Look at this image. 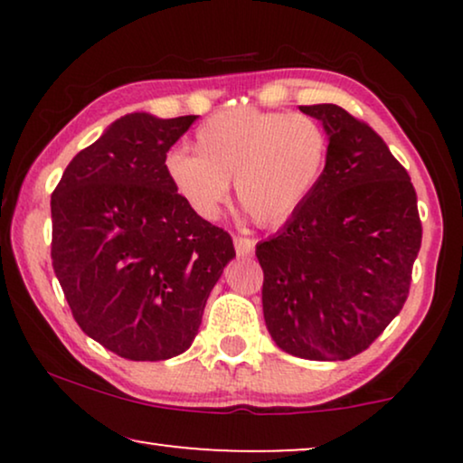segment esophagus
I'll return each instance as SVG.
<instances>
[{
    "mask_svg": "<svg viewBox=\"0 0 463 463\" xmlns=\"http://www.w3.org/2000/svg\"><path fill=\"white\" fill-rule=\"evenodd\" d=\"M233 246H236L238 257H249L255 250V240L244 236H233Z\"/></svg>",
    "mask_w": 463,
    "mask_h": 463,
    "instance_id": "1",
    "label": "esophagus"
}]
</instances>
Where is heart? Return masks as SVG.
Wrapping results in <instances>:
<instances>
[{"label":"heart","instance_id":"b5f03b06","mask_svg":"<svg viewBox=\"0 0 463 463\" xmlns=\"http://www.w3.org/2000/svg\"><path fill=\"white\" fill-rule=\"evenodd\" d=\"M328 137L316 119L284 111L230 109L195 132V154L170 151V185L202 219H217L230 183L259 225H280L306 204L326 170Z\"/></svg>","mask_w":463,"mask_h":463}]
</instances>
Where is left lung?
Here are the masks:
<instances>
[{
	"label": "left lung",
	"instance_id": "left-lung-1",
	"mask_svg": "<svg viewBox=\"0 0 463 463\" xmlns=\"http://www.w3.org/2000/svg\"><path fill=\"white\" fill-rule=\"evenodd\" d=\"M322 122L318 187L257 244L263 318L276 345L307 360H347L396 318L421 246L417 195L388 145L337 105H301Z\"/></svg>",
	"mask_w": 463,
	"mask_h": 463
}]
</instances>
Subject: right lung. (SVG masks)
<instances>
[{"instance_id":"add662e5","label":"right lung","mask_w":463,"mask_h":463,"mask_svg":"<svg viewBox=\"0 0 463 463\" xmlns=\"http://www.w3.org/2000/svg\"><path fill=\"white\" fill-rule=\"evenodd\" d=\"M195 116L119 118L69 162L52 194V268L88 337L128 360L179 356L236 257L164 173Z\"/></svg>"}]
</instances>
